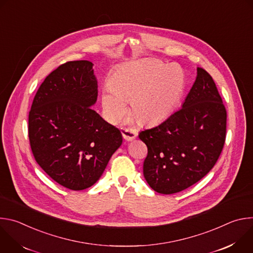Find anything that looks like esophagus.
<instances>
[{"label":"esophagus","mask_w":253,"mask_h":253,"mask_svg":"<svg viewBox=\"0 0 253 253\" xmlns=\"http://www.w3.org/2000/svg\"><path fill=\"white\" fill-rule=\"evenodd\" d=\"M122 136L126 141H132L137 137V132L133 128H123L122 129Z\"/></svg>","instance_id":"34e87169"}]
</instances>
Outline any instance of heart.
Instances as JSON below:
<instances>
[{"mask_svg":"<svg viewBox=\"0 0 253 253\" xmlns=\"http://www.w3.org/2000/svg\"><path fill=\"white\" fill-rule=\"evenodd\" d=\"M183 90L184 76L179 68L142 61L116 72L103 91L102 104L111 122L125 118L129 102L139 123L156 124L174 111Z\"/></svg>","mask_w":253,"mask_h":253,"instance_id":"obj_1","label":"heart"}]
</instances>
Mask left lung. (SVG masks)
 <instances>
[{"mask_svg": "<svg viewBox=\"0 0 253 253\" xmlns=\"http://www.w3.org/2000/svg\"><path fill=\"white\" fill-rule=\"evenodd\" d=\"M226 109L212 77L197 68L182 108L159 125L141 131L148 148L143 174L161 194L182 191L215 165L224 146Z\"/></svg>", "mask_w": 253, "mask_h": 253, "instance_id": "left-lung-1", "label": "left lung"}]
</instances>
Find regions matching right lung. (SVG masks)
<instances>
[{
  "instance_id": "obj_1",
  "label": "right lung",
  "mask_w": 253,
  "mask_h": 253,
  "mask_svg": "<svg viewBox=\"0 0 253 253\" xmlns=\"http://www.w3.org/2000/svg\"><path fill=\"white\" fill-rule=\"evenodd\" d=\"M97 96L93 63L67 62L46 77L29 113L35 160L71 190L95 184L122 144L120 130L91 109Z\"/></svg>"
}]
</instances>
